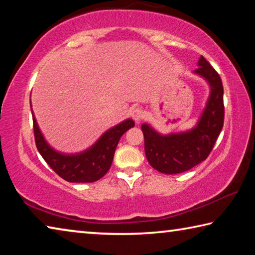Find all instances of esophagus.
Masks as SVG:
<instances>
[{"mask_svg":"<svg viewBox=\"0 0 255 255\" xmlns=\"http://www.w3.org/2000/svg\"><path fill=\"white\" fill-rule=\"evenodd\" d=\"M131 117H132L133 120H135L136 123H139L141 119H144L145 112L141 110V109H139V108H138V109H135V110L131 112Z\"/></svg>","mask_w":255,"mask_h":255,"instance_id":"obj_1","label":"esophagus"}]
</instances>
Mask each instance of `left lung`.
I'll list each match as a JSON object with an SVG mask.
<instances>
[{
	"label": "left lung",
	"instance_id": "obj_1",
	"mask_svg": "<svg viewBox=\"0 0 255 255\" xmlns=\"http://www.w3.org/2000/svg\"><path fill=\"white\" fill-rule=\"evenodd\" d=\"M195 73L210 85V94L197 126L191 130L161 135L141 125L145 154L152 167L161 173L178 174L192 169L208 157L224 125V88L214 67L201 56Z\"/></svg>",
	"mask_w": 255,
	"mask_h": 255
}]
</instances>
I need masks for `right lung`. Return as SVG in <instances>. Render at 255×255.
I'll return each instance as SVG.
<instances>
[{
    "label": "right lung",
    "instance_id": "right-lung-1",
    "mask_svg": "<svg viewBox=\"0 0 255 255\" xmlns=\"http://www.w3.org/2000/svg\"><path fill=\"white\" fill-rule=\"evenodd\" d=\"M32 120L34 140L42 158L60 178L77 183L94 182L101 179L110 169L120 137L135 126L131 119H127L107 130L96 144L84 152L63 154L50 147L45 140L33 115Z\"/></svg>",
    "mask_w": 255,
    "mask_h": 255
}]
</instances>
